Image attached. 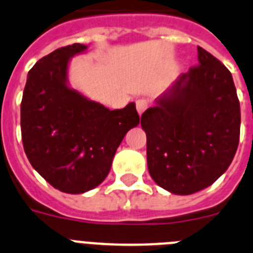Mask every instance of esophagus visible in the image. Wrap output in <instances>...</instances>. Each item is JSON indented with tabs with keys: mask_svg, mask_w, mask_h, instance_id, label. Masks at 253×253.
I'll use <instances>...</instances> for the list:
<instances>
[{
	"mask_svg": "<svg viewBox=\"0 0 253 253\" xmlns=\"http://www.w3.org/2000/svg\"><path fill=\"white\" fill-rule=\"evenodd\" d=\"M136 108H137V112H139V114L141 116V114L146 111V108H148V102L145 99H139L136 102Z\"/></svg>",
	"mask_w": 253,
	"mask_h": 253,
	"instance_id": "obj_1",
	"label": "esophagus"
}]
</instances>
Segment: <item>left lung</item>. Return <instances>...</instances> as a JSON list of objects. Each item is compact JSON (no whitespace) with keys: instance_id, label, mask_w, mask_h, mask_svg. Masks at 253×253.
Segmentation results:
<instances>
[{"instance_id":"left-lung-1","label":"left lung","mask_w":253,"mask_h":253,"mask_svg":"<svg viewBox=\"0 0 253 253\" xmlns=\"http://www.w3.org/2000/svg\"><path fill=\"white\" fill-rule=\"evenodd\" d=\"M199 66L182 74L141 116L148 169L174 195L209 187L232 163L241 108L229 70L197 47Z\"/></svg>"}]
</instances>
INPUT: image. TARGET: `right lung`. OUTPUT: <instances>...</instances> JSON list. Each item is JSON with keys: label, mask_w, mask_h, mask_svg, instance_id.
<instances>
[{"label": "right lung", "mask_w": 253, "mask_h": 253, "mask_svg": "<svg viewBox=\"0 0 253 253\" xmlns=\"http://www.w3.org/2000/svg\"><path fill=\"white\" fill-rule=\"evenodd\" d=\"M86 49L75 43L41 58L28 74L20 109L30 164L54 188L72 195L104 181L125 135L140 122L135 103L111 111L70 86V61Z\"/></svg>", "instance_id": "right-lung-1"}]
</instances>
